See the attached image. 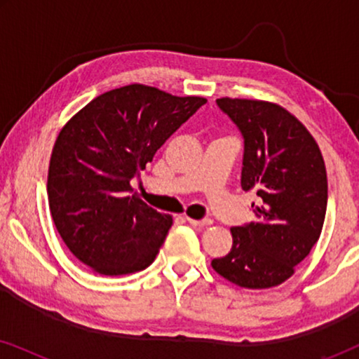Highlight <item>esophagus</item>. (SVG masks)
Masks as SVG:
<instances>
[{
  "instance_id": "obj_1",
  "label": "esophagus",
  "mask_w": 359,
  "mask_h": 359,
  "mask_svg": "<svg viewBox=\"0 0 359 359\" xmlns=\"http://www.w3.org/2000/svg\"><path fill=\"white\" fill-rule=\"evenodd\" d=\"M186 220H188L191 225H194V227H208V225H212V220H210V219L196 220L193 217H189V215H186Z\"/></svg>"
}]
</instances>
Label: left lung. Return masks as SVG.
<instances>
[{"label":"left lung","instance_id":"8db88e82","mask_svg":"<svg viewBox=\"0 0 359 359\" xmlns=\"http://www.w3.org/2000/svg\"><path fill=\"white\" fill-rule=\"evenodd\" d=\"M245 139L242 189L255 191V219L232 227V248L210 266L247 289L279 286L320 237L328 183L322 151L307 127L276 102L220 97Z\"/></svg>","mask_w":359,"mask_h":359}]
</instances>
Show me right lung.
<instances>
[{"instance_id": "add662e5", "label": "right lung", "mask_w": 359, "mask_h": 359, "mask_svg": "<svg viewBox=\"0 0 359 359\" xmlns=\"http://www.w3.org/2000/svg\"><path fill=\"white\" fill-rule=\"evenodd\" d=\"M205 101L134 83L102 93L62 127L48 208L68 250L95 273L122 276L154 263L173 217L129 196L130 180Z\"/></svg>"}]
</instances>
